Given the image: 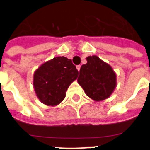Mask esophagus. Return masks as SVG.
<instances>
[{
    "label": "esophagus",
    "mask_w": 150,
    "mask_h": 150,
    "mask_svg": "<svg viewBox=\"0 0 150 150\" xmlns=\"http://www.w3.org/2000/svg\"><path fill=\"white\" fill-rule=\"evenodd\" d=\"M80 67H81V66H80V65L76 66V69L78 70V71H79V70H80Z\"/></svg>",
    "instance_id": "1"
}]
</instances>
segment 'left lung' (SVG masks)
Returning a JSON list of instances; mask_svg holds the SVG:
<instances>
[{
  "mask_svg": "<svg viewBox=\"0 0 150 150\" xmlns=\"http://www.w3.org/2000/svg\"><path fill=\"white\" fill-rule=\"evenodd\" d=\"M87 63L81 66L78 83L92 100L108 98L116 86V75L112 67L96 55L86 58Z\"/></svg>",
  "mask_w": 150,
  "mask_h": 150,
  "instance_id": "1",
  "label": "left lung"
}]
</instances>
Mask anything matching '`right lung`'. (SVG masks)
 <instances>
[{
  "instance_id": "right-lung-1",
  "label": "right lung",
  "mask_w": 150,
  "mask_h": 150,
  "mask_svg": "<svg viewBox=\"0 0 150 150\" xmlns=\"http://www.w3.org/2000/svg\"><path fill=\"white\" fill-rule=\"evenodd\" d=\"M76 66L65 57H55L45 62L34 72V91L43 104L55 106L64 99L66 91L77 78Z\"/></svg>"
}]
</instances>
